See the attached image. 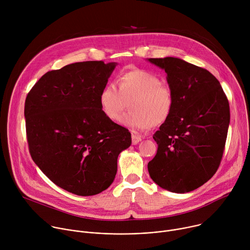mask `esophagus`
<instances>
[{
    "label": "esophagus",
    "mask_w": 250,
    "mask_h": 250,
    "mask_svg": "<svg viewBox=\"0 0 250 250\" xmlns=\"http://www.w3.org/2000/svg\"><path fill=\"white\" fill-rule=\"evenodd\" d=\"M140 140H141V138H140L139 136L134 135V134H132V135H131V142H132V145H133V146L137 145Z\"/></svg>",
    "instance_id": "34e87169"
}]
</instances>
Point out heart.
Masks as SVG:
<instances>
[{
  "label": "heart",
  "mask_w": 250,
  "mask_h": 250,
  "mask_svg": "<svg viewBox=\"0 0 250 250\" xmlns=\"http://www.w3.org/2000/svg\"><path fill=\"white\" fill-rule=\"evenodd\" d=\"M114 83L106 84L99 96L103 114L111 121H118L129 104V111L121 123L133 131H145L153 125L164 123L174 106L172 90L146 70L134 69L123 73Z\"/></svg>",
  "instance_id": "1"
}]
</instances>
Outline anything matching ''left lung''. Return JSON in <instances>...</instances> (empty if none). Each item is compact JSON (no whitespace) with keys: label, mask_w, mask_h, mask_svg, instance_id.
Returning <instances> with one entry per match:
<instances>
[{"label":"left lung","mask_w":250,"mask_h":250,"mask_svg":"<svg viewBox=\"0 0 250 250\" xmlns=\"http://www.w3.org/2000/svg\"><path fill=\"white\" fill-rule=\"evenodd\" d=\"M165 70L174 106L153 134L157 153L148 162L151 179L173 193H188L215 174L229 125V100L208 70L180 58H149Z\"/></svg>","instance_id":"8db88e82"}]
</instances>
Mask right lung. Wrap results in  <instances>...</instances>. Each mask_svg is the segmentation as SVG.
I'll use <instances>...</instances> for the list:
<instances>
[{
  "instance_id": "1",
  "label": "right lung",
  "mask_w": 250,
  "mask_h": 250,
  "mask_svg": "<svg viewBox=\"0 0 250 250\" xmlns=\"http://www.w3.org/2000/svg\"><path fill=\"white\" fill-rule=\"evenodd\" d=\"M116 65L85 61L49 71L25 99L32 160L55 185L78 196L108 189L119 154L131 145L128 129L106 118L99 104Z\"/></svg>"
}]
</instances>
